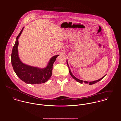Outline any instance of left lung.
<instances>
[{
  "mask_svg": "<svg viewBox=\"0 0 121 121\" xmlns=\"http://www.w3.org/2000/svg\"><path fill=\"white\" fill-rule=\"evenodd\" d=\"M67 65H68V68H69V73H70V74L71 75V76L73 77V79H74L75 81H76L77 82H79V83H82L83 82H84L85 83H86V84H88L89 85H92V84H95V83H97V82H99L100 81H101L102 79H103V78H104V77L106 76V75H104V77H103L102 78H101V79H99V80H96V81H92V82H87V81H82V80H80V79H78V78H77L76 77H75L74 75H73V74L71 72V70L70 69V68H69V64H68V60H67Z\"/></svg>",
  "mask_w": 121,
  "mask_h": 121,
  "instance_id": "8db88e82",
  "label": "left lung"
}]
</instances>
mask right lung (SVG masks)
<instances>
[{"label":"right lung","instance_id":"1","mask_svg":"<svg viewBox=\"0 0 121 121\" xmlns=\"http://www.w3.org/2000/svg\"><path fill=\"white\" fill-rule=\"evenodd\" d=\"M23 27L16 39L11 54V62L13 70L18 78L27 84H39L46 82L51 77L52 66L59 55L52 56L47 67L39 68L24 64L20 60L18 54V39L24 29Z\"/></svg>","mask_w":121,"mask_h":121}]
</instances>
